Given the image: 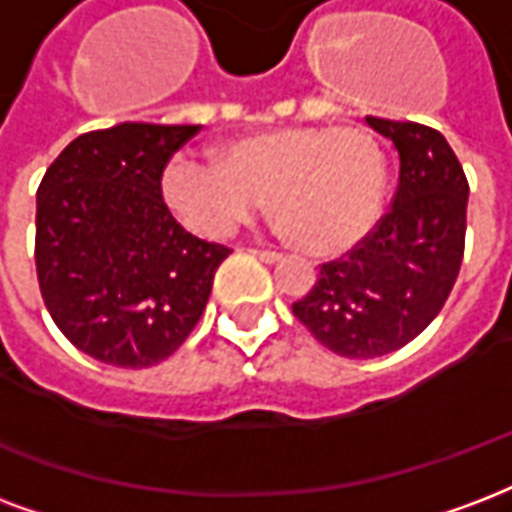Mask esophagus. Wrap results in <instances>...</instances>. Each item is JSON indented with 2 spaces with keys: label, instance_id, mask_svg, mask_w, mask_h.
Returning <instances> with one entry per match:
<instances>
[{
  "label": "esophagus",
  "instance_id": "34e87169",
  "mask_svg": "<svg viewBox=\"0 0 512 512\" xmlns=\"http://www.w3.org/2000/svg\"><path fill=\"white\" fill-rule=\"evenodd\" d=\"M249 252H252L255 257H260L263 263H279V260H282L279 252H266V249H249Z\"/></svg>",
  "mask_w": 512,
  "mask_h": 512
}]
</instances>
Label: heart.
<instances>
[{"mask_svg":"<svg viewBox=\"0 0 512 512\" xmlns=\"http://www.w3.org/2000/svg\"><path fill=\"white\" fill-rule=\"evenodd\" d=\"M388 160L366 127L298 124L227 143L219 157L181 149L160 170L165 206L219 238L271 200L279 227L314 255H342L380 219Z\"/></svg>","mask_w":512,"mask_h":512,"instance_id":"1","label":"heart"}]
</instances>
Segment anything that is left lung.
<instances>
[{"label":"left lung","instance_id":"1","mask_svg":"<svg viewBox=\"0 0 512 512\" xmlns=\"http://www.w3.org/2000/svg\"><path fill=\"white\" fill-rule=\"evenodd\" d=\"M366 124L399 151L391 211L293 304L314 339L344 358H380L429 328L453 290L467 233V176L448 140L415 121Z\"/></svg>","mask_w":512,"mask_h":512}]
</instances>
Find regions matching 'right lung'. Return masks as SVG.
I'll list each match as a JSON object with an SVG mask.
<instances>
[{
    "instance_id": "obj_1",
    "label": "right lung",
    "mask_w": 512,
    "mask_h": 512,
    "mask_svg": "<svg viewBox=\"0 0 512 512\" xmlns=\"http://www.w3.org/2000/svg\"><path fill=\"white\" fill-rule=\"evenodd\" d=\"M198 124L124 121L78 138L37 189V279L59 331L86 355L146 369L179 350L230 255L192 236L160 170Z\"/></svg>"
}]
</instances>
